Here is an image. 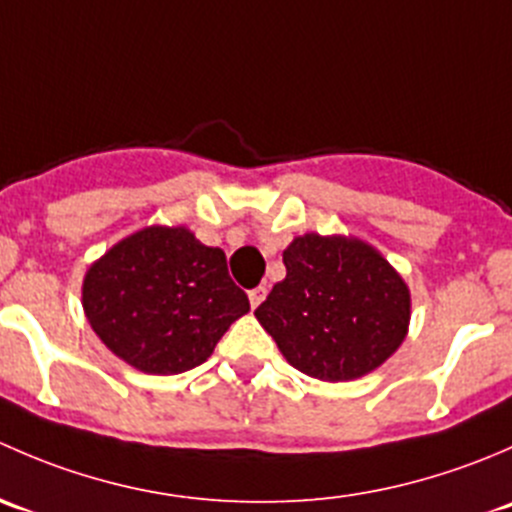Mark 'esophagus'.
<instances>
[{
  "mask_svg": "<svg viewBox=\"0 0 512 512\" xmlns=\"http://www.w3.org/2000/svg\"><path fill=\"white\" fill-rule=\"evenodd\" d=\"M267 297V287H255V289H250V304H252V309H257L262 304V299Z\"/></svg>",
  "mask_w": 512,
  "mask_h": 512,
  "instance_id": "1",
  "label": "esophagus"
}]
</instances>
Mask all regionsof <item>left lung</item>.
I'll return each mask as SVG.
<instances>
[{"instance_id":"1","label":"left lung","mask_w":512,"mask_h":512,"mask_svg":"<svg viewBox=\"0 0 512 512\" xmlns=\"http://www.w3.org/2000/svg\"><path fill=\"white\" fill-rule=\"evenodd\" d=\"M287 277L255 309L282 356L319 381H354L404 344L411 289L354 235L304 232L282 252Z\"/></svg>"}]
</instances>
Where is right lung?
Returning a JSON list of instances; mask_svg holds the SVG:
<instances>
[{"instance_id": "obj_1", "label": "right lung", "mask_w": 512, "mask_h": 512, "mask_svg": "<svg viewBox=\"0 0 512 512\" xmlns=\"http://www.w3.org/2000/svg\"><path fill=\"white\" fill-rule=\"evenodd\" d=\"M81 304L96 337L143 374H183L208 361L247 294L225 252L185 225H148L108 247L84 275Z\"/></svg>"}]
</instances>
